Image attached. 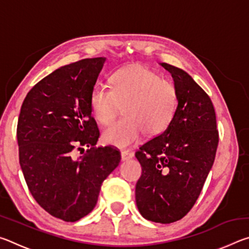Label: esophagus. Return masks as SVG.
Here are the masks:
<instances>
[{
  "label": "esophagus",
  "instance_id": "obj_1",
  "mask_svg": "<svg viewBox=\"0 0 249 249\" xmlns=\"http://www.w3.org/2000/svg\"><path fill=\"white\" fill-rule=\"evenodd\" d=\"M134 157V154L132 151H128V150H122L121 151V158L122 160H128V159H132Z\"/></svg>",
  "mask_w": 249,
  "mask_h": 249
}]
</instances>
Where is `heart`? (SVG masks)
<instances>
[{
  "label": "heart",
  "instance_id": "obj_1",
  "mask_svg": "<svg viewBox=\"0 0 249 249\" xmlns=\"http://www.w3.org/2000/svg\"><path fill=\"white\" fill-rule=\"evenodd\" d=\"M178 95L174 83L142 65L124 67L113 72L109 89L95 86L90 93V107L102 125L114 120L123 105V117L103 130L105 144L120 148L147 135L165 132L174 119Z\"/></svg>",
  "mask_w": 249,
  "mask_h": 249
}]
</instances>
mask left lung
Here are the masks:
<instances>
[{"mask_svg": "<svg viewBox=\"0 0 249 249\" xmlns=\"http://www.w3.org/2000/svg\"><path fill=\"white\" fill-rule=\"evenodd\" d=\"M174 78L178 105L165 132L136 151L142 176L136 204L146 220L169 224L195 205L215 159L216 116L205 91L182 69L162 62Z\"/></svg>", "mask_w": 249, "mask_h": 249, "instance_id": "8db88e82", "label": "left lung"}]
</instances>
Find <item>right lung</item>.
Returning a JSON list of instances; mask_svg holds the SVG:
<instances>
[{
    "instance_id": "right-lung-1",
    "label": "right lung",
    "mask_w": 249,
    "mask_h": 249,
    "mask_svg": "<svg viewBox=\"0 0 249 249\" xmlns=\"http://www.w3.org/2000/svg\"><path fill=\"white\" fill-rule=\"evenodd\" d=\"M104 61L82 59L54 70L32 88L20 107L18 142L25 181L37 203L66 222L94 209L102 182L121 161L115 147H95L100 130L90 93ZM84 146L86 155L75 160L74 153Z\"/></svg>"
}]
</instances>
